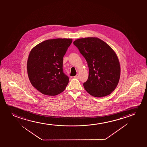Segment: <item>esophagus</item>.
Masks as SVG:
<instances>
[{"mask_svg":"<svg viewBox=\"0 0 147 147\" xmlns=\"http://www.w3.org/2000/svg\"><path fill=\"white\" fill-rule=\"evenodd\" d=\"M74 78H75L78 79L79 78V75L78 74H77L76 76H75Z\"/></svg>","mask_w":147,"mask_h":147,"instance_id":"1","label":"esophagus"}]
</instances>
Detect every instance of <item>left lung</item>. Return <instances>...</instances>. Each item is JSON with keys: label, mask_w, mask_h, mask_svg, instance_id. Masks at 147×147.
<instances>
[{"label": "left lung", "mask_w": 147, "mask_h": 147, "mask_svg": "<svg viewBox=\"0 0 147 147\" xmlns=\"http://www.w3.org/2000/svg\"><path fill=\"white\" fill-rule=\"evenodd\" d=\"M86 59L88 78L83 83L89 94L96 97L110 94L119 83L121 67L116 53L109 45L95 37L77 39L73 42Z\"/></svg>", "instance_id": "8db88e82"}]
</instances>
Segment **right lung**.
Wrapping results in <instances>:
<instances>
[{"instance_id":"1","label":"right lung","mask_w":147,"mask_h":147,"mask_svg":"<svg viewBox=\"0 0 147 147\" xmlns=\"http://www.w3.org/2000/svg\"><path fill=\"white\" fill-rule=\"evenodd\" d=\"M72 42L71 38L50 39L30 51L27 62L28 78L43 94L55 96L66 89L69 79L63 70V57Z\"/></svg>"}]
</instances>
